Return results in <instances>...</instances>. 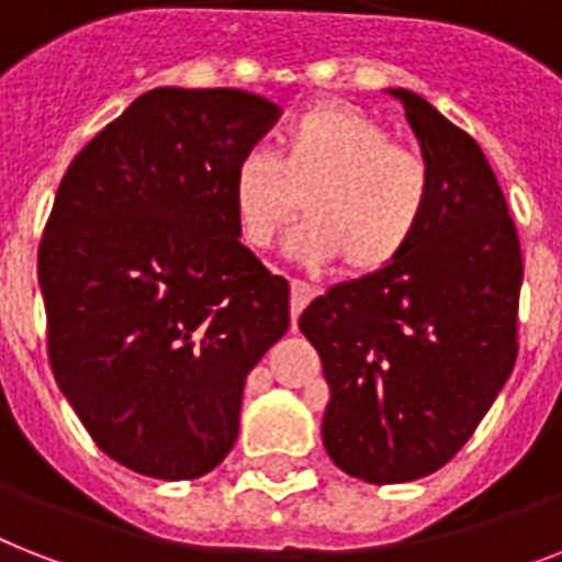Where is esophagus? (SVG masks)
I'll return each instance as SVG.
<instances>
[{"label": "esophagus", "instance_id": "esophagus-1", "mask_svg": "<svg viewBox=\"0 0 562 562\" xmlns=\"http://www.w3.org/2000/svg\"><path fill=\"white\" fill-rule=\"evenodd\" d=\"M314 294H317V291H314L308 282L291 280V321H296V317L303 314V308L312 303Z\"/></svg>", "mask_w": 562, "mask_h": 562}]
</instances>
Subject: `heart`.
<instances>
[{
	"label": "heart",
	"instance_id": "1",
	"mask_svg": "<svg viewBox=\"0 0 562 562\" xmlns=\"http://www.w3.org/2000/svg\"><path fill=\"white\" fill-rule=\"evenodd\" d=\"M234 213L250 248L277 245L300 213L294 254L335 262L355 277L384 271L409 248L432 195L418 149L395 144L386 123L358 106L323 100L280 132L277 158L250 149L234 170Z\"/></svg>",
	"mask_w": 562,
	"mask_h": 562
}]
</instances>
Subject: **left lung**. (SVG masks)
<instances>
[{
  "label": "left lung",
  "instance_id": "1",
  "mask_svg": "<svg viewBox=\"0 0 562 562\" xmlns=\"http://www.w3.org/2000/svg\"><path fill=\"white\" fill-rule=\"evenodd\" d=\"M390 91L432 170L427 216L392 266L300 317L331 390L323 445L372 485L430 476L471 439L517 360L522 285L517 225L485 153L415 91Z\"/></svg>",
  "mask_w": 562,
  "mask_h": 562
}]
</instances>
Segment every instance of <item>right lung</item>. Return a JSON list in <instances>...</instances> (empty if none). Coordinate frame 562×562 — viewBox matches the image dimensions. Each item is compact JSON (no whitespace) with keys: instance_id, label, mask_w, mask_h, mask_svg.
Segmentation results:
<instances>
[{"instance_id":"1","label":"right lung","mask_w":562,"mask_h":562,"mask_svg":"<svg viewBox=\"0 0 562 562\" xmlns=\"http://www.w3.org/2000/svg\"><path fill=\"white\" fill-rule=\"evenodd\" d=\"M241 89H153L59 181L40 241L48 360L91 441L195 479L239 436L245 378L291 326L289 282L239 241L234 170L280 121Z\"/></svg>"}]
</instances>
